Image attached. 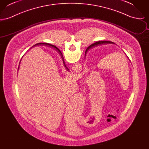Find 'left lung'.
Here are the masks:
<instances>
[{
    "mask_svg": "<svg viewBox=\"0 0 149 149\" xmlns=\"http://www.w3.org/2000/svg\"><path fill=\"white\" fill-rule=\"evenodd\" d=\"M107 43H114L112 42H111V41H98V42H97L94 43L93 44H92L91 46H89L87 49L85 51V55L86 54V52L87 51L89 50L91 47H94V46H98L99 45H102V44H107Z\"/></svg>",
    "mask_w": 149,
    "mask_h": 149,
    "instance_id": "1",
    "label": "left lung"
}]
</instances>
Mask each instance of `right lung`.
<instances>
[{"instance_id": "1", "label": "right lung", "mask_w": 149, "mask_h": 149, "mask_svg": "<svg viewBox=\"0 0 149 149\" xmlns=\"http://www.w3.org/2000/svg\"><path fill=\"white\" fill-rule=\"evenodd\" d=\"M49 45V46H51V47H54V48H55V49H56V50L59 53V54L60 55V56H61V58H62V59H63V63H64V66H65V68H66V69L67 70H69V69L68 68V67H66V65L65 64V62H64V57H63V54H62V53H61V52L60 51V50H59L57 47H56L55 46H54V45H51V44H49V43H37V44H36L35 45L33 46H35L36 45Z\"/></svg>"}]
</instances>
